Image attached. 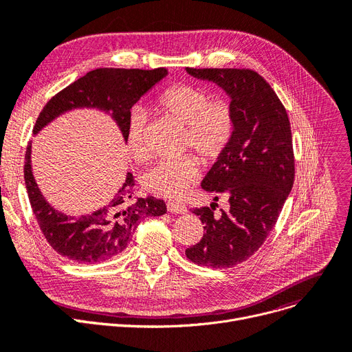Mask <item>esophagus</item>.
<instances>
[{
  "mask_svg": "<svg viewBox=\"0 0 352 352\" xmlns=\"http://www.w3.org/2000/svg\"><path fill=\"white\" fill-rule=\"evenodd\" d=\"M166 208H168V211L173 214H186L187 212V207L182 204H178V202H168V204H166Z\"/></svg>",
  "mask_w": 352,
  "mask_h": 352,
  "instance_id": "34e87169",
  "label": "esophagus"
}]
</instances>
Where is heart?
Instances as JSON below:
<instances>
[{"instance_id": "b5f03b06", "label": "heart", "mask_w": 352, "mask_h": 352, "mask_svg": "<svg viewBox=\"0 0 352 352\" xmlns=\"http://www.w3.org/2000/svg\"><path fill=\"white\" fill-rule=\"evenodd\" d=\"M155 108L166 117L186 125L182 146L192 148L204 162H214L224 154L235 131V114L228 100L212 98L208 91L191 84H174L162 89ZM145 114L134 109L126 125V145L133 158L146 155L144 144ZM199 177L198 160L182 155L162 160L144 175V187L165 198H179Z\"/></svg>"}]
</instances>
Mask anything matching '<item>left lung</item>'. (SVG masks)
I'll list each match as a JSON object with an SVG mask.
<instances>
[{
  "mask_svg": "<svg viewBox=\"0 0 352 352\" xmlns=\"http://www.w3.org/2000/svg\"><path fill=\"white\" fill-rule=\"evenodd\" d=\"M195 78L226 89L235 114V131L224 154L201 187L226 195L228 210L194 208L204 224L201 241L186 250L190 261L230 268L247 261L272 231L292 188L295 162L285 107L271 85L248 68H188Z\"/></svg>",
  "mask_w": 352,
  "mask_h": 352,
  "instance_id": "1",
  "label": "left lung"
}]
</instances>
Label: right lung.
<instances>
[{
    "label": "right lung",
    "mask_w": 352,
    "mask_h": 352,
    "mask_svg": "<svg viewBox=\"0 0 352 352\" xmlns=\"http://www.w3.org/2000/svg\"><path fill=\"white\" fill-rule=\"evenodd\" d=\"M165 68H97L55 94L43 108L35 121L36 134L65 111L74 108H98L109 114L120 126L126 141V125L133 105L162 80ZM24 179L32 212L41 232L55 252L78 264H97L121 254L131 241L141 221L166 212L162 199L146 197L133 201L135 181L131 173L109 199L96 212L69 217L54 210L43 197L31 170V142L27 146Z\"/></svg>",
    "instance_id": "obj_1"
}]
</instances>
